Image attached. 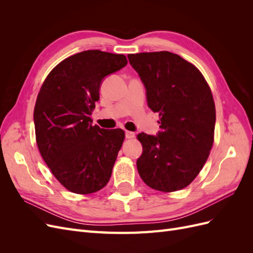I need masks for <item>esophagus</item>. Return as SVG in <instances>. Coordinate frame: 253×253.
<instances>
[{
    "label": "esophagus",
    "mask_w": 253,
    "mask_h": 253,
    "mask_svg": "<svg viewBox=\"0 0 253 253\" xmlns=\"http://www.w3.org/2000/svg\"><path fill=\"white\" fill-rule=\"evenodd\" d=\"M134 137H135V133L134 132H129V131L126 132V138L131 139V138H134Z\"/></svg>",
    "instance_id": "1"
}]
</instances>
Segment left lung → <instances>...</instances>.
<instances>
[{
	"instance_id": "left-lung-1",
	"label": "left lung",
	"mask_w": 253,
	"mask_h": 253,
	"mask_svg": "<svg viewBox=\"0 0 253 253\" xmlns=\"http://www.w3.org/2000/svg\"><path fill=\"white\" fill-rule=\"evenodd\" d=\"M139 75L149 108L158 113L162 131L140 133L142 154L137 170L152 189L173 192L186 188L208 159L214 140L215 105L197 68L170 51L127 55Z\"/></svg>"
}]
</instances>
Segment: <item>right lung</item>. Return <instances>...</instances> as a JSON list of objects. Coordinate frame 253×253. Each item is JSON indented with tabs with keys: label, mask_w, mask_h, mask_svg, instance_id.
Wrapping results in <instances>:
<instances>
[{
	"label": "right lung",
	"mask_w": 253,
	"mask_h": 253,
	"mask_svg": "<svg viewBox=\"0 0 253 253\" xmlns=\"http://www.w3.org/2000/svg\"><path fill=\"white\" fill-rule=\"evenodd\" d=\"M126 64L125 55L81 51L53 68L39 91L34 111L38 148L71 192H97L111 178L125 132L93 126L90 115L104 78Z\"/></svg>",
	"instance_id": "add662e5"
}]
</instances>
